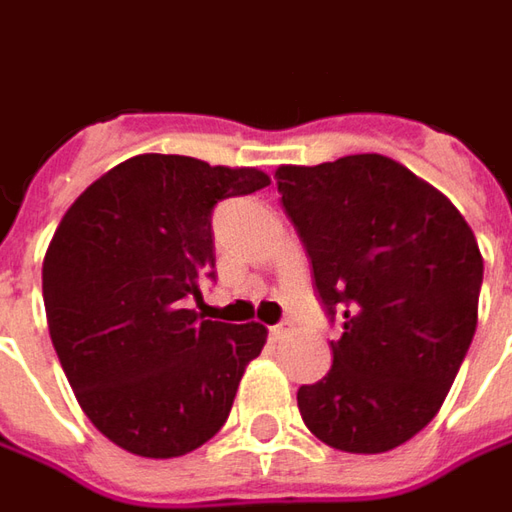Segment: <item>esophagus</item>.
I'll list each match as a JSON object with an SVG mask.
<instances>
[{
	"instance_id": "esophagus-1",
	"label": "esophagus",
	"mask_w": 512,
	"mask_h": 512,
	"mask_svg": "<svg viewBox=\"0 0 512 512\" xmlns=\"http://www.w3.org/2000/svg\"><path fill=\"white\" fill-rule=\"evenodd\" d=\"M290 323H278V326H270V340H276V343H281V340H287L290 337Z\"/></svg>"
}]
</instances>
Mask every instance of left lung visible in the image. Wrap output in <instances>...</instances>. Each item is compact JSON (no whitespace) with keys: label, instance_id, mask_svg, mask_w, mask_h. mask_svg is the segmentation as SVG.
<instances>
[{"label":"left lung","instance_id":"8db88e82","mask_svg":"<svg viewBox=\"0 0 512 512\" xmlns=\"http://www.w3.org/2000/svg\"><path fill=\"white\" fill-rule=\"evenodd\" d=\"M329 315L331 370L298 390L326 446L382 454L418 435L446 401L477 331L482 253L449 197L379 153L276 169Z\"/></svg>","mask_w":512,"mask_h":512}]
</instances>
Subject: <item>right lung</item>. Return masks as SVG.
Instances as JSON below:
<instances>
[{
    "label": "right lung",
    "mask_w": 512,
    "mask_h": 512,
    "mask_svg": "<svg viewBox=\"0 0 512 512\" xmlns=\"http://www.w3.org/2000/svg\"><path fill=\"white\" fill-rule=\"evenodd\" d=\"M267 183L256 167L142 153L91 183L55 228L49 337L77 404L119 449L169 460L225 424L267 329L197 320L186 303L214 278L211 209Z\"/></svg>",
    "instance_id": "add662e5"
}]
</instances>
